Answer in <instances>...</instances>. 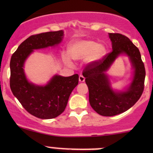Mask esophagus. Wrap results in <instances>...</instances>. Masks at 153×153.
<instances>
[{"mask_svg":"<svg viewBox=\"0 0 153 153\" xmlns=\"http://www.w3.org/2000/svg\"><path fill=\"white\" fill-rule=\"evenodd\" d=\"M79 81L81 82H82L85 81V78H84L83 75H80V76H79Z\"/></svg>","mask_w":153,"mask_h":153,"instance_id":"1","label":"esophagus"}]
</instances>
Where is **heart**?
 Masks as SVG:
<instances>
[{
	"label": "heart",
	"instance_id": "obj_1",
	"mask_svg": "<svg viewBox=\"0 0 153 153\" xmlns=\"http://www.w3.org/2000/svg\"><path fill=\"white\" fill-rule=\"evenodd\" d=\"M70 53L73 59L81 60L86 59L89 63L99 62L106 54V49L103 45L92 40H80L72 44ZM64 60L67 64L71 65L72 61L69 54H66Z\"/></svg>",
	"mask_w": 153,
	"mask_h": 153
}]
</instances>
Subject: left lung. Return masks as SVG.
<instances>
[{
    "instance_id": "left-lung-1",
    "label": "left lung",
    "mask_w": 153,
    "mask_h": 153,
    "mask_svg": "<svg viewBox=\"0 0 153 153\" xmlns=\"http://www.w3.org/2000/svg\"><path fill=\"white\" fill-rule=\"evenodd\" d=\"M112 52L99 62L85 67L82 75L89 91V102L95 111L104 117H112L127 111L140 99L144 91L145 69L138 48L124 35L109 33ZM121 54L129 57L134 69L130 86L124 91H115L110 87L105 72Z\"/></svg>"
}]
</instances>
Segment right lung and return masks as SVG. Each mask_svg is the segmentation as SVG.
I'll return each instance as SVG.
<instances>
[{"label": "right lung", "instance_id": "right-lung-1", "mask_svg": "<svg viewBox=\"0 0 153 153\" xmlns=\"http://www.w3.org/2000/svg\"><path fill=\"white\" fill-rule=\"evenodd\" d=\"M64 31H49L32 35L19 45L10 62V87L25 109L39 119L58 117L65 109L70 95L78 84V75H54L46 85H38L26 78L24 65L34 50L55 47L62 42Z\"/></svg>", "mask_w": 153, "mask_h": 153}]
</instances>
